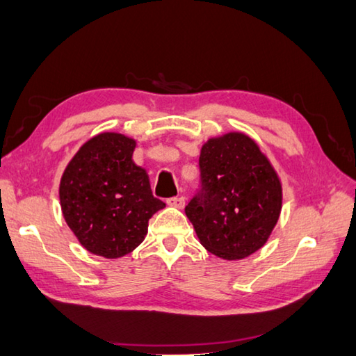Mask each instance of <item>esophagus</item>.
Here are the masks:
<instances>
[{
	"label": "esophagus",
	"instance_id": "esophagus-1",
	"mask_svg": "<svg viewBox=\"0 0 356 356\" xmlns=\"http://www.w3.org/2000/svg\"><path fill=\"white\" fill-rule=\"evenodd\" d=\"M166 204L171 207H177V209H184L185 205V197L184 196H176V197H168Z\"/></svg>",
	"mask_w": 356,
	"mask_h": 356
}]
</instances>
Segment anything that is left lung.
Wrapping results in <instances>:
<instances>
[{"label": "left lung", "instance_id": "left-lung-1", "mask_svg": "<svg viewBox=\"0 0 356 356\" xmlns=\"http://www.w3.org/2000/svg\"><path fill=\"white\" fill-rule=\"evenodd\" d=\"M200 185L185 207L200 244L224 260L263 248L279 221L282 184L260 147L240 132L200 149Z\"/></svg>", "mask_w": 356, "mask_h": 356}]
</instances>
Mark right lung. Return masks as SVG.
<instances>
[{
	"label": "right lung",
	"mask_w": 356,
	"mask_h": 356,
	"mask_svg": "<svg viewBox=\"0 0 356 356\" xmlns=\"http://www.w3.org/2000/svg\"><path fill=\"white\" fill-rule=\"evenodd\" d=\"M135 140L104 132L71 159L60 180L68 227L88 252L120 258L145 240L147 222L165 207L154 197L146 171L134 163Z\"/></svg>",
	"instance_id": "1"
}]
</instances>
